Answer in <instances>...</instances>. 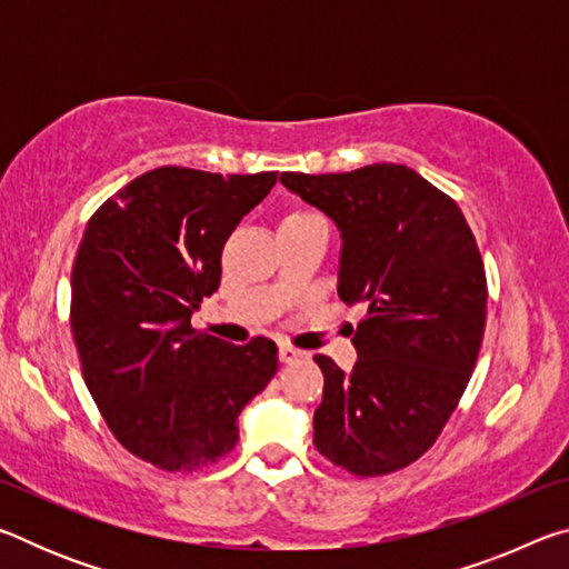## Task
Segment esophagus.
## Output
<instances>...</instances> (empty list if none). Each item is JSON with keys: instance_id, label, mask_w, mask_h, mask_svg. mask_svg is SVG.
<instances>
[{"instance_id": "1", "label": "esophagus", "mask_w": 569, "mask_h": 569, "mask_svg": "<svg viewBox=\"0 0 569 569\" xmlns=\"http://www.w3.org/2000/svg\"><path fill=\"white\" fill-rule=\"evenodd\" d=\"M278 359H281L283 363H293L298 359H306V351H298V349H293V346L281 343L278 346Z\"/></svg>"}]
</instances>
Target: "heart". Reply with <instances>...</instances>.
I'll use <instances>...</instances> for the list:
<instances>
[{
	"mask_svg": "<svg viewBox=\"0 0 569 569\" xmlns=\"http://www.w3.org/2000/svg\"><path fill=\"white\" fill-rule=\"evenodd\" d=\"M311 218H321V216L311 213V210H296V213H288L283 218V223H293V220H311Z\"/></svg>",
	"mask_w": 569,
	"mask_h": 569,
	"instance_id": "heart-1",
	"label": "heart"
}]
</instances>
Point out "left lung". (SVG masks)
<instances>
[{"label": "left lung", "mask_w": 569, "mask_h": 569, "mask_svg": "<svg viewBox=\"0 0 569 569\" xmlns=\"http://www.w3.org/2000/svg\"><path fill=\"white\" fill-rule=\"evenodd\" d=\"M281 182L339 228V298L366 306L349 373L313 356V445L356 477L389 475L435 445L475 371L487 321L477 240L455 200L407 166Z\"/></svg>", "instance_id": "8db88e82"}]
</instances>
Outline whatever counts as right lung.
Returning a JSON list of instances; mask_svg holds the SVG:
<instances>
[{
  "label": "right lung",
  "mask_w": 569,
  "mask_h": 569,
  "mask_svg": "<svg viewBox=\"0 0 569 569\" xmlns=\"http://www.w3.org/2000/svg\"><path fill=\"white\" fill-rule=\"evenodd\" d=\"M278 172H142L102 203L72 266V336L82 377L120 445L168 471L226 457L238 413L278 371L273 341L198 333L192 311L220 286L228 236Z\"/></svg>",
  "instance_id": "right-lung-1"
}]
</instances>
